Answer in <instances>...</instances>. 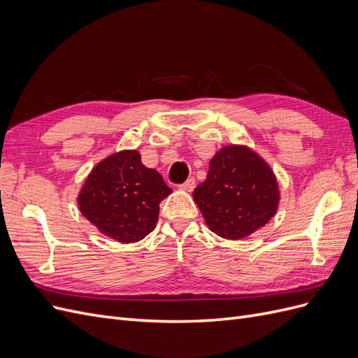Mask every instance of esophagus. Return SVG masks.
Segmentation results:
<instances>
[{
    "label": "esophagus",
    "mask_w": 358,
    "mask_h": 358,
    "mask_svg": "<svg viewBox=\"0 0 358 358\" xmlns=\"http://www.w3.org/2000/svg\"><path fill=\"white\" fill-rule=\"evenodd\" d=\"M179 188H180V189H185V191H188V192H191L194 188H196V179H194V178L187 179L185 182L182 183V185H179Z\"/></svg>",
    "instance_id": "1"
}]
</instances>
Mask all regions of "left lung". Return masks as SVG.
Here are the masks:
<instances>
[{
	"mask_svg": "<svg viewBox=\"0 0 358 358\" xmlns=\"http://www.w3.org/2000/svg\"><path fill=\"white\" fill-rule=\"evenodd\" d=\"M209 229L239 241L266 225L278 210L272 169L246 146H225L210 159L208 178L192 192Z\"/></svg>",
	"mask_w": 358,
	"mask_h": 358,
	"instance_id": "8db88e82",
	"label": "left lung"
}]
</instances>
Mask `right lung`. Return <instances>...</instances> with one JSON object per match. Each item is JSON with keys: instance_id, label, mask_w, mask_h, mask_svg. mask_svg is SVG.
<instances>
[{"instance_id": "add662e5", "label": "right lung", "mask_w": 358, "mask_h": 358, "mask_svg": "<svg viewBox=\"0 0 358 358\" xmlns=\"http://www.w3.org/2000/svg\"><path fill=\"white\" fill-rule=\"evenodd\" d=\"M170 192L159 173L142 164L137 150H122L92 169L78 204L103 234L133 243L155 229L159 203Z\"/></svg>"}]
</instances>
